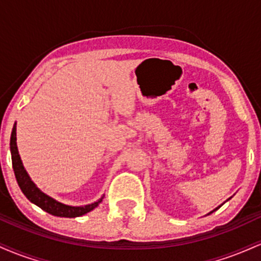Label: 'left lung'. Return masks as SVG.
<instances>
[{
  "label": "left lung",
  "instance_id": "left-lung-1",
  "mask_svg": "<svg viewBox=\"0 0 261 261\" xmlns=\"http://www.w3.org/2000/svg\"><path fill=\"white\" fill-rule=\"evenodd\" d=\"M217 208H218V207H217ZM217 208H216V210H217Z\"/></svg>",
  "mask_w": 261,
  "mask_h": 261
}]
</instances>
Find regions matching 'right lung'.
<instances>
[{
  "instance_id": "obj_1",
  "label": "right lung",
  "mask_w": 261,
  "mask_h": 261,
  "mask_svg": "<svg viewBox=\"0 0 261 261\" xmlns=\"http://www.w3.org/2000/svg\"><path fill=\"white\" fill-rule=\"evenodd\" d=\"M16 131L17 128H16V124H14L13 130H12V134H11V142H10L11 154H12V166H13L14 175H16L18 185H19L20 190L23 191V194H24L29 201L35 203V205L39 206L41 210L46 211L47 214L53 215V216L70 217V218L83 216V215L88 214L89 211H92L93 208H95L98 205H99L104 196H101L98 201L89 203V205L70 206V205H65V203L56 201V200L53 199L51 196L46 195V194L43 193V191H41L40 189H39L37 185L32 181L31 176L28 175V173H27L24 167H23L22 160H20L19 153H18Z\"/></svg>"
}]
</instances>
